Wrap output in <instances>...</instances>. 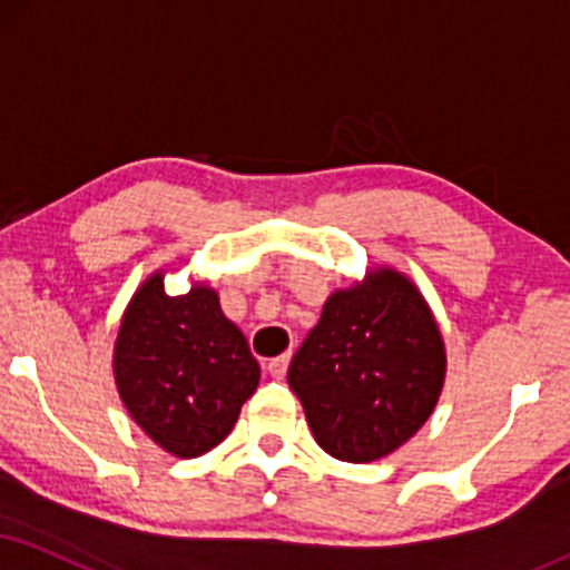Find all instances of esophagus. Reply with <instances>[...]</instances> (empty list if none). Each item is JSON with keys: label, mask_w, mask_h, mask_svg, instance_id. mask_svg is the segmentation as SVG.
Instances as JSON below:
<instances>
[{"label": "esophagus", "mask_w": 570, "mask_h": 570, "mask_svg": "<svg viewBox=\"0 0 570 570\" xmlns=\"http://www.w3.org/2000/svg\"><path fill=\"white\" fill-rule=\"evenodd\" d=\"M287 364H291V354L274 356V360L266 362V372H269L272 377H277V381H283L285 372H287Z\"/></svg>", "instance_id": "obj_1"}]
</instances>
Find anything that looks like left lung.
Here are the masks:
<instances>
[{
	"instance_id": "left-lung-1",
	"label": "left lung",
	"mask_w": 570,
	"mask_h": 570,
	"mask_svg": "<svg viewBox=\"0 0 570 570\" xmlns=\"http://www.w3.org/2000/svg\"><path fill=\"white\" fill-rule=\"evenodd\" d=\"M446 343L410 274L375 264L335 287L287 367L314 441L341 462L404 446L439 404Z\"/></svg>"
}]
</instances>
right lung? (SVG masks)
I'll list each match as a JSON object with an SVG mask.
<instances>
[{
  "mask_svg": "<svg viewBox=\"0 0 570 570\" xmlns=\"http://www.w3.org/2000/svg\"><path fill=\"white\" fill-rule=\"evenodd\" d=\"M166 272L147 274L124 308L114 381L147 439L193 460L232 433L262 367L243 330L224 317L219 291L193 279L185 296H168Z\"/></svg>",
  "mask_w": 570,
  "mask_h": 570,
  "instance_id": "obj_1",
  "label": "right lung"
}]
</instances>
